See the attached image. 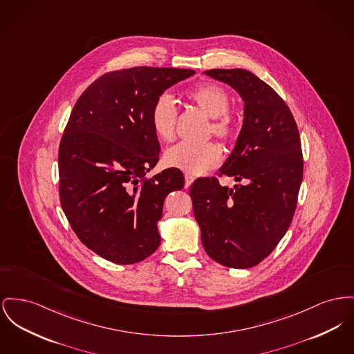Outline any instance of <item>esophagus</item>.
<instances>
[{
	"mask_svg": "<svg viewBox=\"0 0 354 354\" xmlns=\"http://www.w3.org/2000/svg\"><path fill=\"white\" fill-rule=\"evenodd\" d=\"M185 179H186V188H188L192 185V182H194V176L189 175V174H186V175H185Z\"/></svg>",
	"mask_w": 354,
	"mask_h": 354,
	"instance_id": "34e87169",
	"label": "esophagus"
}]
</instances>
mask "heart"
Wrapping results in <instances>:
<instances>
[{"instance_id":"obj_1","label":"heart","mask_w":354,"mask_h":354,"mask_svg":"<svg viewBox=\"0 0 354 354\" xmlns=\"http://www.w3.org/2000/svg\"><path fill=\"white\" fill-rule=\"evenodd\" d=\"M187 99L211 119L209 135H214L223 143H229L235 138L236 123L229 113L231 100L222 86L212 83L201 84L188 91ZM176 116L178 111L174 99L167 93L160 95L151 108L149 122L153 133L162 142H172L175 139ZM165 163L189 175H202L221 163V149L214 143L201 146L180 143L167 149Z\"/></svg>"}]
</instances>
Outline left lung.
Masks as SVG:
<instances>
[{
  "mask_svg": "<svg viewBox=\"0 0 354 354\" xmlns=\"http://www.w3.org/2000/svg\"><path fill=\"white\" fill-rule=\"evenodd\" d=\"M242 97L243 125L221 175L199 178L189 188L202 245L218 263L232 269L257 266L290 226L304 175L299 132L289 106L270 85L246 69H211Z\"/></svg>",
  "mask_w": 354,
  "mask_h": 354,
  "instance_id": "1",
  "label": "left lung"
}]
</instances>
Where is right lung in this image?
I'll list each match as a JSON object with an SVG mask.
<instances>
[{"label": "right lung", "instance_id": "1", "mask_svg": "<svg viewBox=\"0 0 354 354\" xmlns=\"http://www.w3.org/2000/svg\"><path fill=\"white\" fill-rule=\"evenodd\" d=\"M195 71L135 66L105 73L79 97L59 148L60 202L88 249L131 265L160 245L167 195L185 187L178 168L146 178L160 156L149 122L155 100Z\"/></svg>", "mask_w": 354, "mask_h": 354}]
</instances>
